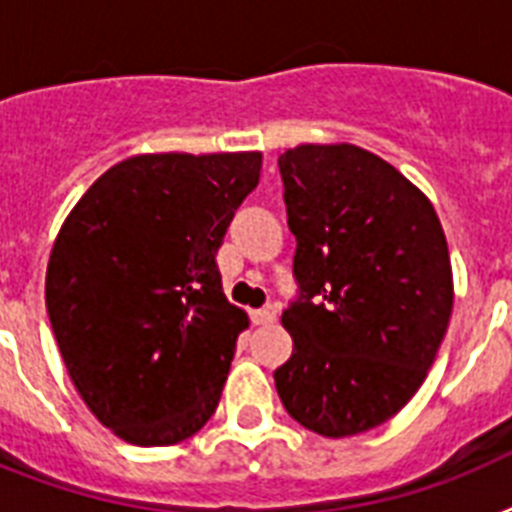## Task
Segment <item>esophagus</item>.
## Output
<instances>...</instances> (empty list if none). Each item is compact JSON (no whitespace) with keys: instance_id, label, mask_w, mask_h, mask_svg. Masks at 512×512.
Wrapping results in <instances>:
<instances>
[{"instance_id":"obj_1","label":"esophagus","mask_w":512,"mask_h":512,"mask_svg":"<svg viewBox=\"0 0 512 512\" xmlns=\"http://www.w3.org/2000/svg\"><path fill=\"white\" fill-rule=\"evenodd\" d=\"M276 313H279L276 305H263V308L252 311V321H255L257 327H260V324H271V321L276 319Z\"/></svg>"}]
</instances>
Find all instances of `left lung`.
<instances>
[{
  "label": "left lung",
  "mask_w": 512,
  "mask_h": 512,
  "mask_svg": "<svg viewBox=\"0 0 512 512\" xmlns=\"http://www.w3.org/2000/svg\"><path fill=\"white\" fill-rule=\"evenodd\" d=\"M297 297L292 356L273 372L284 409L327 438L388 422L417 393L452 316V263L433 204L358 146L279 156Z\"/></svg>",
  "instance_id": "8db88e82"
}]
</instances>
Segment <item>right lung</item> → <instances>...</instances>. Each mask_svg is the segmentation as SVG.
<instances>
[{"label": "right lung", "instance_id": "1", "mask_svg": "<svg viewBox=\"0 0 512 512\" xmlns=\"http://www.w3.org/2000/svg\"><path fill=\"white\" fill-rule=\"evenodd\" d=\"M260 154H146L90 185L52 247L44 297L90 412L135 446L180 444L215 414L247 316L217 249Z\"/></svg>", "mask_w": 512, "mask_h": 512}]
</instances>
